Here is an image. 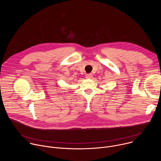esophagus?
I'll return each instance as SVG.
<instances>
[{
  "mask_svg": "<svg viewBox=\"0 0 161 161\" xmlns=\"http://www.w3.org/2000/svg\"><path fill=\"white\" fill-rule=\"evenodd\" d=\"M93 77V76H92V74H86V78H87V79H91Z\"/></svg>",
  "mask_w": 161,
  "mask_h": 161,
  "instance_id": "34e87169",
  "label": "esophagus"
}]
</instances>
